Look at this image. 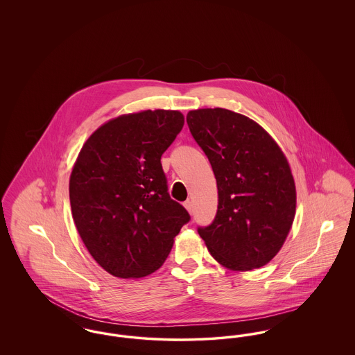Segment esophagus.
Here are the masks:
<instances>
[{
	"label": "esophagus",
	"mask_w": 355,
	"mask_h": 355,
	"mask_svg": "<svg viewBox=\"0 0 355 355\" xmlns=\"http://www.w3.org/2000/svg\"><path fill=\"white\" fill-rule=\"evenodd\" d=\"M184 206H185L186 210H187L189 213H193V202H191L190 200H187L186 202H184Z\"/></svg>",
	"instance_id": "34e87169"
}]
</instances>
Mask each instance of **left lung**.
<instances>
[{"label": "left lung", "instance_id": "1", "mask_svg": "<svg viewBox=\"0 0 355 355\" xmlns=\"http://www.w3.org/2000/svg\"><path fill=\"white\" fill-rule=\"evenodd\" d=\"M218 189V209L198 226L209 252L232 270H253L282 248L295 214V185L279 146L253 119L227 109L186 116Z\"/></svg>", "mask_w": 355, "mask_h": 355}]
</instances>
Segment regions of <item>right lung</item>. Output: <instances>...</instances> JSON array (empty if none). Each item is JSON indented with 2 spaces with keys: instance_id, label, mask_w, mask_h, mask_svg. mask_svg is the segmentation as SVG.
<instances>
[{
  "instance_id": "right-lung-1",
  "label": "right lung",
  "mask_w": 355,
  "mask_h": 355,
  "mask_svg": "<svg viewBox=\"0 0 355 355\" xmlns=\"http://www.w3.org/2000/svg\"><path fill=\"white\" fill-rule=\"evenodd\" d=\"M177 110L121 116L85 142L69 182L73 220L97 263L119 278L158 270L190 220L170 198L161 157L184 128Z\"/></svg>"
}]
</instances>
